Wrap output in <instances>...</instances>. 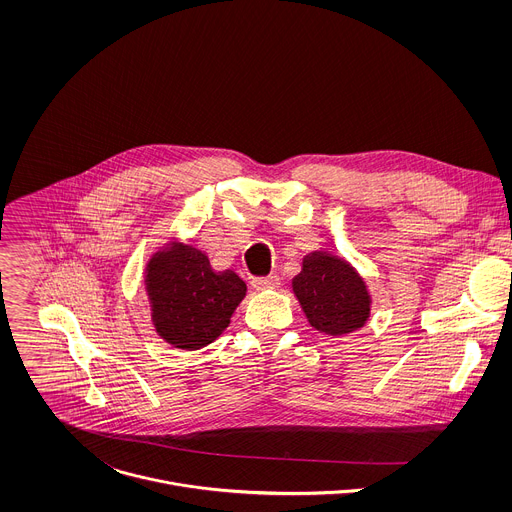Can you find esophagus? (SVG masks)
Instances as JSON below:
<instances>
[{
	"mask_svg": "<svg viewBox=\"0 0 512 512\" xmlns=\"http://www.w3.org/2000/svg\"><path fill=\"white\" fill-rule=\"evenodd\" d=\"M252 288L256 290H274L280 286V278L276 274H268V276H260V278H252Z\"/></svg>",
	"mask_w": 512,
	"mask_h": 512,
	"instance_id": "obj_1",
	"label": "esophagus"
}]
</instances>
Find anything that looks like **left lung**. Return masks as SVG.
I'll return each mask as SVG.
<instances>
[{
	"label": "left lung",
	"instance_id": "1",
	"mask_svg": "<svg viewBox=\"0 0 512 512\" xmlns=\"http://www.w3.org/2000/svg\"><path fill=\"white\" fill-rule=\"evenodd\" d=\"M293 293L311 327L333 337L363 327L370 313L363 278L345 260L323 252L303 258L301 274L293 278Z\"/></svg>",
	"mask_w": 512,
	"mask_h": 512
}]
</instances>
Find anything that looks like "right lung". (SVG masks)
I'll return each instance as SVG.
<instances>
[{"label":"right lung","mask_w":512,"mask_h":512,"mask_svg":"<svg viewBox=\"0 0 512 512\" xmlns=\"http://www.w3.org/2000/svg\"><path fill=\"white\" fill-rule=\"evenodd\" d=\"M146 284L155 331L187 351L213 343L246 295V284L234 272H213L209 258L187 244L155 254Z\"/></svg>","instance_id":"obj_1"}]
</instances>
